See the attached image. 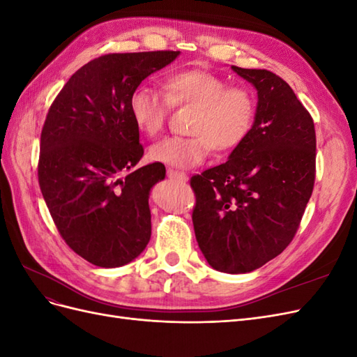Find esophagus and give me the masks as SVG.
<instances>
[{
  "mask_svg": "<svg viewBox=\"0 0 357 357\" xmlns=\"http://www.w3.org/2000/svg\"><path fill=\"white\" fill-rule=\"evenodd\" d=\"M167 176L169 178H174V180H178V181H188V176L185 174V172L177 171V169H172V168L167 169Z\"/></svg>",
  "mask_w": 357,
  "mask_h": 357,
  "instance_id": "esophagus-1",
  "label": "esophagus"
}]
</instances>
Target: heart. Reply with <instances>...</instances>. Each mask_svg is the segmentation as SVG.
Returning a JSON list of instances; mask_svg holds the SVG:
<instances>
[{
	"instance_id": "heart-1",
	"label": "heart",
	"mask_w": 357,
	"mask_h": 357,
	"mask_svg": "<svg viewBox=\"0 0 357 357\" xmlns=\"http://www.w3.org/2000/svg\"><path fill=\"white\" fill-rule=\"evenodd\" d=\"M165 96L139 86L129 98V114L137 129L156 137L165 126L169 105L195 109L192 137H168L149 149V158L174 168H192L215 152H229L250 134L256 98L245 86H229L220 75L205 70H183L164 82Z\"/></svg>"
}]
</instances>
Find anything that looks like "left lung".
<instances>
[{
  "label": "left lung",
  "mask_w": 357,
  "mask_h": 357,
  "mask_svg": "<svg viewBox=\"0 0 357 357\" xmlns=\"http://www.w3.org/2000/svg\"><path fill=\"white\" fill-rule=\"evenodd\" d=\"M231 68L257 92L255 123L225 164L192 177V220L210 266L245 274L294 240L314 186L316 132L310 113L282 77Z\"/></svg>",
  "instance_id": "8db88e82"
}]
</instances>
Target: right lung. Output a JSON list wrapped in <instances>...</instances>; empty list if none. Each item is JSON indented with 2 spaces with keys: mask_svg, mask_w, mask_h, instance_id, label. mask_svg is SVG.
I'll use <instances>...</instances> for the list:
<instances>
[{
  "mask_svg": "<svg viewBox=\"0 0 357 357\" xmlns=\"http://www.w3.org/2000/svg\"><path fill=\"white\" fill-rule=\"evenodd\" d=\"M178 55L159 50L96 58L71 75L47 113L38 162L43 198L62 238L96 266L132 262L150 241L149 197L165 178V167L155 162L132 169L144 150L129 98Z\"/></svg>",
  "mask_w": 357,
  "mask_h": 357,
  "instance_id": "1",
  "label": "right lung"
}]
</instances>
